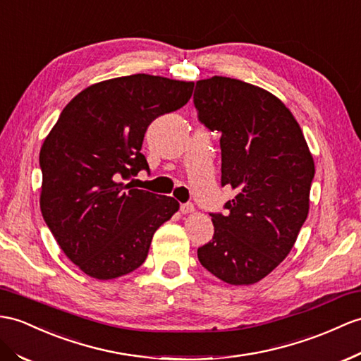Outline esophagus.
Here are the masks:
<instances>
[{"label":"esophagus","instance_id":"esophagus-1","mask_svg":"<svg viewBox=\"0 0 361 361\" xmlns=\"http://www.w3.org/2000/svg\"><path fill=\"white\" fill-rule=\"evenodd\" d=\"M192 211H195V205H192V204H182L180 205V213L182 214H190V213H192Z\"/></svg>","mask_w":361,"mask_h":361}]
</instances>
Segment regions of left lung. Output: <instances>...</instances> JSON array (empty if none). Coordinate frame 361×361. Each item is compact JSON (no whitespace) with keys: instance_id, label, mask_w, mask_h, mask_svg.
<instances>
[{"instance_id":"left-lung-1","label":"left lung","mask_w":361,"mask_h":361,"mask_svg":"<svg viewBox=\"0 0 361 361\" xmlns=\"http://www.w3.org/2000/svg\"><path fill=\"white\" fill-rule=\"evenodd\" d=\"M199 121L221 133L222 185L237 191L211 213L202 267L230 285H252L293 250L310 211L314 159L298 122L274 94L240 79L196 82Z\"/></svg>"}]
</instances>
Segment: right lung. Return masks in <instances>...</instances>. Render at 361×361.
I'll return each instance as SVG.
<instances>
[{
    "label": "right lung",
    "instance_id": "obj_1",
    "mask_svg": "<svg viewBox=\"0 0 361 361\" xmlns=\"http://www.w3.org/2000/svg\"><path fill=\"white\" fill-rule=\"evenodd\" d=\"M195 82L145 73L93 84L61 111L39 152L44 221L87 276L139 268L156 233L179 209L170 196L122 180L150 170L140 153L148 126L185 105Z\"/></svg>",
    "mask_w": 361,
    "mask_h": 361
}]
</instances>
